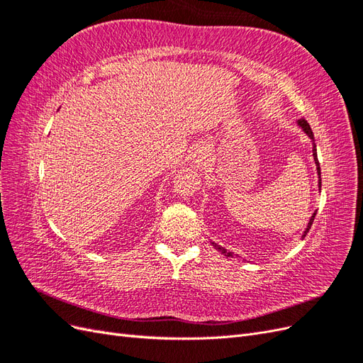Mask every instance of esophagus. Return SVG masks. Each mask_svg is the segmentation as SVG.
Segmentation results:
<instances>
[{
	"instance_id": "obj_1",
	"label": "esophagus",
	"mask_w": 363,
	"mask_h": 363,
	"mask_svg": "<svg viewBox=\"0 0 363 363\" xmlns=\"http://www.w3.org/2000/svg\"><path fill=\"white\" fill-rule=\"evenodd\" d=\"M207 160H208V150L206 145H200L194 152V163L199 168H203L207 163Z\"/></svg>"
}]
</instances>
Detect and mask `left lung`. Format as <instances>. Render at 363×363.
Wrapping results in <instances>:
<instances>
[{"label": "left lung", "mask_w": 363, "mask_h": 363, "mask_svg": "<svg viewBox=\"0 0 363 363\" xmlns=\"http://www.w3.org/2000/svg\"><path fill=\"white\" fill-rule=\"evenodd\" d=\"M296 124H298L300 127H301V130L304 131V133L309 136L311 139H312V145H313V148H312V152H313V160H315V164H316V171H318V175H320L321 177V168H320V162H318V156H316V145H315V142H313V133H312V128H311V125H309V123H307L306 119H298L296 121ZM320 188H321V179H320ZM315 215H316V212H313V215L311 216V219H309V224H307V227H306V230H304V233H303V238L307 235V232H309L311 230V227H312V224H313V219H315ZM213 244V247L219 251V252H223L224 256H227V257H230V256H233L232 252L230 251H227L225 248H223V247H219V245H216L215 242H212Z\"/></svg>", "instance_id": "left-lung-1"}]
</instances>
